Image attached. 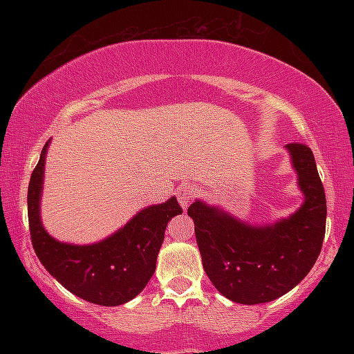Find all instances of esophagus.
Returning <instances> with one entry per match:
<instances>
[{
	"instance_id": "34e87169",
	"label": "esophagus",
	"mask_w": 354,
	"mask_h": 354,
	"mask_svg": "<svg viewBox=\"0 0 354 354\" xmlns=\"http://www.w3.org/2000/svg\"><path fill=\"white\" fill-rule=\"evenodd\" d=\"M176 194H178V201H180L183 209H186L189 206V203L196 198L198 191L196 188H193V186H181V188L176 191Z\"/></svg>"
}]
</instances>
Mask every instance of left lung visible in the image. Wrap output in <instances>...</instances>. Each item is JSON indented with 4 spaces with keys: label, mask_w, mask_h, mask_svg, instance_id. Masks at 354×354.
Listing matches in <instances>:
<instances>
[{
    "label": "left lung",
    "mask_w": 354,
    "mask_h": 354,
    "mask_svg": "<svg viewBox=\"0 0 354 354\" xmlns=\"http://www.w3.org/2000/svg\"><path fill=\"white\" fill-rule=\"evenodd\" d=\"M304 194L303 206L288 219L251 226L218 208L194 201V221L203 268L223 296L258 304L279 298L310 273L326 231V196L310 146H286Z\"/></svg>",
    "instance_id": "left-lung-1"
}]
</instances>
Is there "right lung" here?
I'll return each mask as SVG.
<instances>
[{
  "instance_id": "add662e5",
  "label": "right lung",
  "mask_w": 354,
  "mask_h": 354,
  "mask_svg": "<svg viewBox=\"0 0 354 354\" xmlns=\"http://www.w3.org/2000/svg\"><path fill=\"white\" fill-rule=\"evenodd\" d=\"M48 143L28 186L31 245L41 265L68 291L101 306H118L143 291L156 270V258L169 219L181 214L176 198L148 206L128 225L96 245L76 246L56 241L39 218L43 169Z\"/></svg>"
}]
</instances>
